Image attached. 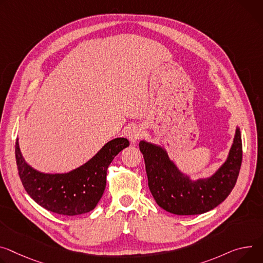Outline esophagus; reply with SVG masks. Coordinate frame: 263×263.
<instances>
[{
  "mask_svg": "<svg viewBox=\"0 0 263 263\" xmlns=\"http://www.w3.org/2000/svg\"><path fill=\"white\" fill-rule=\"evenodd\" d=\"M127 136L132 144H134V142H136L142 136V130L139 127H133L129 130Z\"/></svg>",
  "mask_w": 263,
  "mask_h": 263,
  "instance_id": "34e87169",
  "label": "esophagus"
}]
</instances>
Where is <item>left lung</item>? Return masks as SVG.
<instances>
[{"label":"left lung","instance_id":"8db88e82","mask_svg":"<svg viewBox=\"0 0 263 263\" xmlns=\"http://www.w3.org/2000/svg\"><path fill=\"white\" fill-rule=\"evenodd\" d=\"M148 184L156 203L176 215H197L220 204L232 192L242 161L240 129L236 128L227 160L212 176L197 180L182 173L165 149L140 140Z\"/></svg>","mask_w":263,"mask_h":263}]
</instances>
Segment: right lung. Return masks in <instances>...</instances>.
<instances>
[{
  "instance_id": "obj_1",
  "label": "right lung",
  "mask_w": 263,
  "mask_h": 263,
  "mask_svg": "<svg viewBox=\"0 0 263 263\" xmlns=\"http://www.w3.org/2000/svg\"><path fill=\"white\" fill-rule=\"evenodd\" d=\"M128 146L127 138H114L86 163L62 174L43 173L33 169L24 159L18 139L15 142V159L22 183L37 204L60 215L76 216L97 206L106 187L109 164Z\"/></svg>"
}]
</instances>
